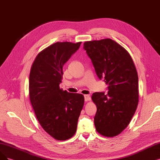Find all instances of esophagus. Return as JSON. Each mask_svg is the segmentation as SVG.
<instances>
[{
    "label": "esophagus",
    "instance_id": "1",
    "mask_svg": "<svg viewBox=\"0 0 160 160\" xmlns=\"http://www.w3.org/2000/svg\"><path fill=\"white\" fill-rule=\"evenodd\" d=\"M84 97H85V102L89 101V100H91L90 95H88V94H85V95H84Z\"/></svg>",
    "mask_w": 160,
    "mask_h": 160
}]
</instances>
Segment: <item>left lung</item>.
<instances>
[{
    "label": "left lung",
    "instance_id": "left-lung-1",
    "mask_svg": "<svg viewBox=\"0 0 160 160\" xmlns=\"http://www.w3.org/2000/svg\"><path fill=\"white\" fill-rule=\"evenodd\" d=\"M83 48L96 73L108 85V93L97 92L92 100L97 111V132L106 137L118 135L128 126L138 103V79L129 52L110 39L87 41Z\"/></svg>",
    "mask_w": 160,
    "mask_h": 160
}]
</instances>
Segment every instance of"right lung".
<instances>
[{
    "label": "right lung",
    "mask_w": 160,
    "mask_h": 160,
    "mask_svg": "<svg viewBox=\"0 0 160 160\" xmlns=\"http://www.w3.org/2000/svg\"><path fill=\"white\" fill-rule=\"evenodd\" d=\"M81 42H57L38 54L31 68L29 92L31 104L43 129L58 140L72 138L76 132L83 95L60 88L63 66Z\"/></svg>",
    "instance_id": "obj_1"
}]
</instances>
